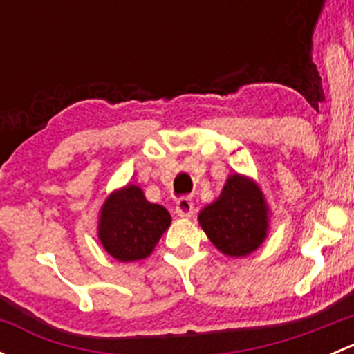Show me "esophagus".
Returning <instances> with one entry per match:
<instances>
[{
    "instance_id": "1",
    "label": "esophagus",
    "mask_w": 354,
    "mask_h": 354,
    "mask_svg": "<svg viewBox=\"0 0 354 354\" xmlns=\"http://www.w3.org/2000/svg\"><path fill=\"white\" fill-rule=\"evenodd\" d=\"M176 214L180 217L194 216V202L190 198H180L176 202Z\"/></svg>"
}]
</instances>
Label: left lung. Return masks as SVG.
<instances>
[{
  "label": "left lung",
  "instance_id": "1",
  "mask_svg": "<svg viewBox=\"0 0 354 354\" xmlns=\"http://www.w3.org/2000/svg\"><path fill=\"white\" fill-rule=\"evenodd\" d=\"M198 224L221 253L241 259L266 241L270 210L259 183L245 174L233 173L219 197L200 210Z\"/></svg>",
  "mask_w": 354,
  "mask_h": 354
}]
</instances>
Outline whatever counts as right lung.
Returning a JSON list of instances; mask_svg holds the SVG:
<instances>
[{
    "label": "right lung",
    "instance_id": "add662e5",
    "mask_svg": "<svg viewBox=\"0 0 354 354\" xmlns=\"http://www.w3.org/2000/svg\"><path fill=\"white\" fill-rule=\"evenodd\" d=\"M169 226V212L149 202L138 185L128 183L111 192L101 205L97 238L113 259L137 262L151 255Z\"/></svg>",
    "mask_w": 354,
    "mask_h": 354
}]
</instances>
